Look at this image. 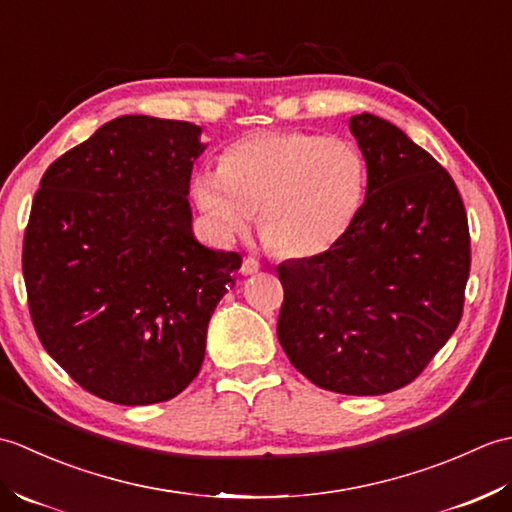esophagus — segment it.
I'll return each instance as SVG.
<instances>
[{"mask_svg":"<svg viewBox=\"0 0 512 512\" xmlns=\"http://www.w3.org/2000/svg\"><path fill=\"white\" fill-rule=\"evenodd\" d=\"M259 268H262V266H259V262H257L255 257H246L244 262H242V275H244V277L257 275V273H259Z\"/></svg>","mask_w":512,"mask_h":512,"instance_id":"34e87169","label":"esophagus"}]
</instances>
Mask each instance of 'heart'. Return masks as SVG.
I'll return each instance as SVG.
<instances>
[{
  "label": "heart",
  "mask_w": 512,
  "mask_h": 512,
  "mask_svg": "<svg viewBox=\"0 0 512 512\" xmlns=\"http://www.w3.org/2000/svg\"><path fill=\"white\" fill-rule=\"evenodd\" d=\"M367 165L350 140L303 132H255L224 151L220 169L193 180V198L215 233H244L259 211V233L279 255L317 257L356 220Z\"/></svg>",
  "instance_id": "obj_1"
}]
</instances>
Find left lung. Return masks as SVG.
<instances>
[{"label": "left lung", "mask_w": 512, "mask_h": 512, "mask_svg": "<svg viewBox=\"0 0 512 512\" xmlns=\"http://www.w3.org/2000/svg\"><path fill=\"white\" fill-rule=\"evenodd\" d=\"M347 123L365 202L330 250L277 268V336L317 387L378 396L411 383L458 328L471 239L458 187L427 151L380 116Z\"/></svg>", "instance_id": "8db88e82"}]
</instances>
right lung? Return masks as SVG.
<instances>
[{
  "instance_id": "1",
  "label": "right lung",
  "mask_w": 512,
  "mask_h": 512,
  "mask_svg": "<svg viewBox=\"0 0 512 512\" xmlns=\"http://www.w3.org/2000/svg\"><path fill=\"white\" fill-rule=\"evenodd\" d=\"M202 127L118 116L43 173L24 239L32 323L76 383L154 405L198 376L242 257L198 242L189 184Z\"/></svg>"
}]
</instances>
